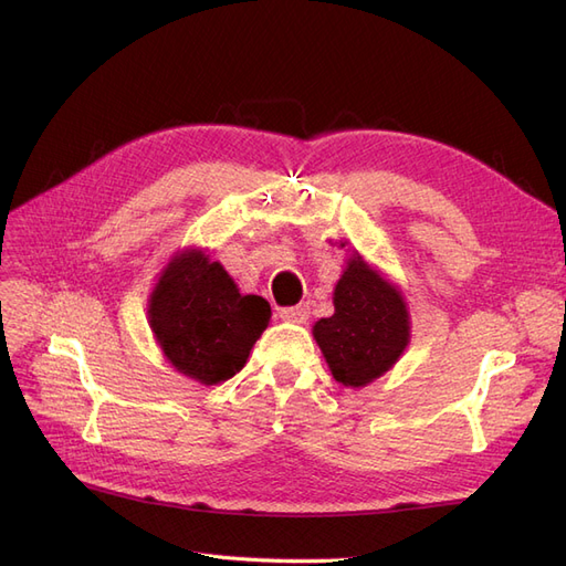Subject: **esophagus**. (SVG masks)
I'll return each instance as SVG.
<instances>
[{
	"instance_id": "34e87169",
	"label": "esophagus",
	"mask_w": 566,
	"mask_h": 566,
	"mask_svg": "<svg viewBox=\"0 0 566 566\" xmlns=\"http://www.w3.org/2000/svg\"><path fill=\"white\" fill-rule=\"evenodd\" d=\"M281 318L290 323H306V318H310V304L285 306V310H281Z\"/></svg>"
}]
</instances>
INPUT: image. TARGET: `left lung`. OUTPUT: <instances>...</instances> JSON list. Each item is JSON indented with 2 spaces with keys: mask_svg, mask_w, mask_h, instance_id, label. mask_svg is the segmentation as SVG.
<instances>
[{
  "mask_svg": "<svg viewBox=\"0 0 566 566\" xmlns=\"http://www.w3.org/2000/svg\"><path fill=\"white\" fill-rule=\"evenodd\" d=\"M333 304L335 314L314 323V339L337 382L366 387L397 364L408 347L406 302L397 285L354 252L335 285Z\"/></svg>",
  "mask_w": 566,
  "mask_h": 566,
  "instance_id": "left-lung-1",
  "label": "left lung"
}]
</instances>
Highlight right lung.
<instances>
[{
	"label": "right lung",
	"mask_w": 566,
	"mask_h": 566,
	"mask_svg": "<svg viewBox=\"0 0 566 566\" xmlns=\"http://www.w3.org/2000/svg\"><path fill=\"white\" fill-rule=\"evenodd\" d=\"M269 318L264 297L238 293L224 266L196 248L172 256L148 300V323L167 361L202 385L233 378Z\"/></svg>",
	"instance_id": "add662e5"
}]
</instances>
